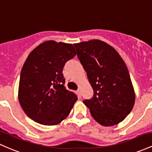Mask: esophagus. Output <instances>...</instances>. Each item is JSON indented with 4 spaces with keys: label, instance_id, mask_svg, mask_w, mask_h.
Listing matches in <instances>:
<instances>
[{
    "label": "esophagus",
    "instance_id": "34e87169",
    "mask_svg": "<svg viewBox=\"0 0 152 152\" xmlns=\"http://www.w3.org/2000/svg\"><path fill=\"white\" fill-rule=\"evenodd\" d=\"M77 93L78 97H80H80L82 96V94H81V90H80V89H78L77 90Z\"/></svg>",
    "mask_w": 152,
    "mask_h": 152
}]
</instances>
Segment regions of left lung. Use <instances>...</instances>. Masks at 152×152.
Instances as JSON below:
<instances>
[{"mask_svg": "<svg viewBox=\"0 0 152 152\" xmlns=\"http://www.w3.org/2000/svg\"><path fill=\"white\" fill-rule=\"evenodd\" d=\"M74 46L94 93L93 98L83 103L100 125L119 124L131 113L135 103L125 62L113 47L98 39Z\"/></svg>", "mask_w": 152, "mask_h": 152, "instance_id": "left-lung-1", "label": "left lung"}]
</instances>
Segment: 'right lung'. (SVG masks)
<instances>
[{
	"mask_svg": "<svg viewBox=\"0 0 152 152\" xmlns=\"http://www.w3.org/2000/svg\"><path fill=\"white\" fill-rule=\"evenodd\" d=\"M75 55L72 44L48 41L28 56L20 75L18 100L35 122L57 125L70 113L77 97L66 90L62 69Z\"/></svg>",
	"mask_w": 152,
	"mask_h": 152,
	"instance_id": "obj_1",
	"label": "right lung"
}]
</instances>
